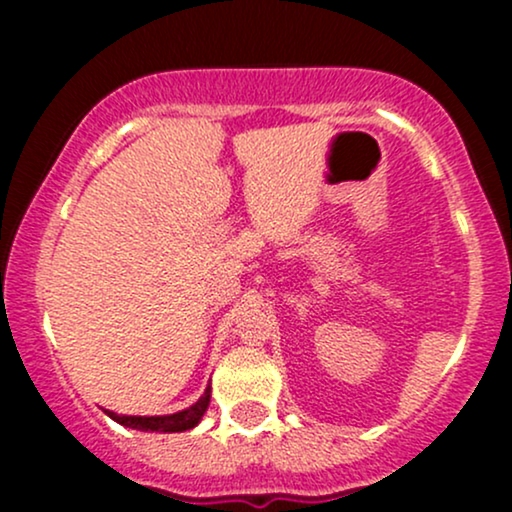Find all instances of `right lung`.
I'll list each match as a JSON object with an SVG mask.
<instances>
[{
	"instance_id": "obj_1",
	"label": "right lung",
	"mask_w": 512,
	"mask_h": 512,
	"mask_svg": "<svg viewBox=\"0 0 512 512\" xmlns=\"http://www.w3.org/2000/svg\"><path fill=\"white\" fill-rule=\"evenodd\" d=\"M211 402V385H207L204 395L197 399L192 407L175 411V414H163V416H125V414H115V411L105 409V414L110 419L117 421L120 426L125 428H134V431H158V433H182L195 428L199 421H202L204 411H207Z\"/></svg>"
}]
</instances>
